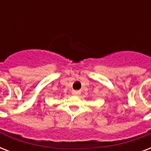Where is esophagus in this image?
Listing matches in <instances>:
<instances>
[{"instance_id": "esophagus-1", "label": "esophagus", "mask_w": 151, "mask_h": 151, "mask_svg": "<svg viewBox=\"0 0 151 151\" xmlns=\"http://www.w3.org/2000/svg\"><path fill=\"white\" fill-rule=\"evenodd\" d=\"M73 94L78 95V91H73Z\"/></svg>"}]
</instances>
